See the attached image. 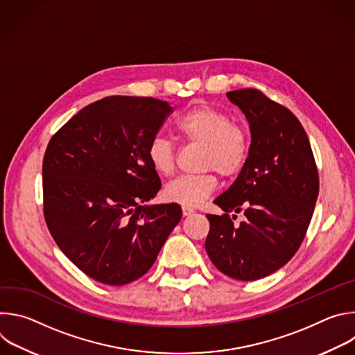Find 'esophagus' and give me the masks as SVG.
<instances>
[{
    "label": "esophagus",
    "mask_w": 355,
    "mask_h": 355,
    "mask_svg": "<svg viewBox=\"0 0 355 355\" xmlns=\"http://www.w3.org/2000/svg\"><path fill=\"white\" fill-rule=\"evenodd\" d=\"M195 211L192 209V208H188V207H182V215L184 216H189V215H192Z\"/></svg>",
    "instance_id": "34e87169"
}]
</instances>
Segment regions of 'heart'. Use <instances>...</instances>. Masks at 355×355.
<instances>
[{"label": "heart", "mask_w": 355, "mask_h": 355, "mask_svg": "<svg viewBox=\"0 0 355 355\" xmlns=\"http://www.w3.org/2000/svg\"><path fill=\"white\" fill-rule=\"evenodd\" d=\"M178 132L191 141L204 144L205 170H216L223 177L241 171L248 156V139L240 126L232 125L225 112L208 105L188 110L175 123ZM147 157L162 175H170L175 167V148L164 135H156L147 147ZM218 187L212 173L200 175H180L164 188V198L184 207H198Z\"/></svg>", "instance_id": "1"}]
</instances>
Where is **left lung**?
<instances>
[{
	"label": "left lung",
	"mask_w": 355,
	"mask_h": 355,
	"mask_svg": "<svg viewBox=\"0 0 355 355\" xmlns=\"http://www.w3.org/2000/svg\"><path fill=\"white\" fill-rule=\"evenodd\" d=\"M226 95L244 114L251 144L234 182L214 200L226 214L207 215L205 248L225 275L256 281L278 271L297 251L316 205L319 175L308 135L289 110L259 89ZM240 210L246 219L234 227L228 212Z\"/></svg>",
	"instance_id": "8db88e82"
}]
</instances>
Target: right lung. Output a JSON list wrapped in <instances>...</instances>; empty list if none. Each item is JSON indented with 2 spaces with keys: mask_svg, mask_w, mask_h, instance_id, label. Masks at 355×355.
Segmentation results:
<instances>
[{
  "mask_svg": "<svg viewBox=\"0 0 355 355\" xmlns=\"http://www.w3.org/2000/svg\"><path fill=\"white\" fill-rule=\"evenodd\" d=\"M173 107L150 96H107L83 108L43 159V212L64 256L89 278L126 285L155 264L182 216L147 205L162 181L147 147Z\"/></svg>",
  "mask_w": 355,
  "mask_h": 355,
  "instance_id": "1",
  "label": "right lung"
}]
</instances>
